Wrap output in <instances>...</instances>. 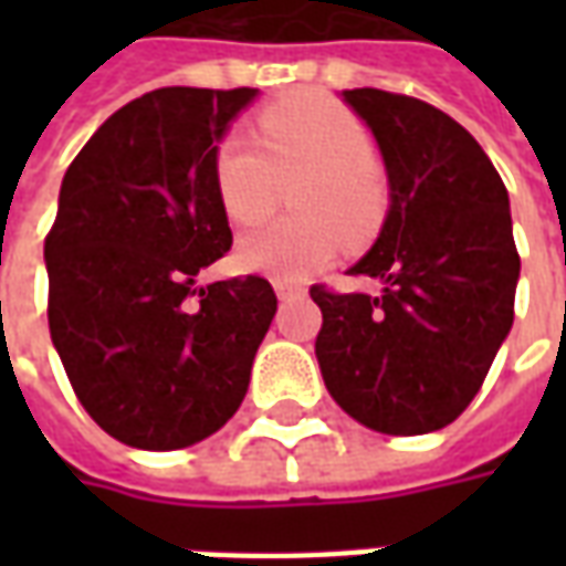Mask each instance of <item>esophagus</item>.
<instances>
[{"mask_svg": "<svg viewBox=\"0 0 566 566\" xmlns=\"http://www.w3.org/2000/svg\"><path fill=\"white\" fill-rule=\"evenodd\" d=\"M303 291V284H294V282H275V294L279 300H287V296H294Z\"/></svg>", "mask_w": 566, "mask_h": 566, "instance_id": "obj_1", "label": "esophagus"}]
</instances>
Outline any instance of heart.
<instances>
[{"label":"heart","instance_id":"b5f03b06","mask_svg":"<svg viewBox=\"0 0 566 566\" xmlns=\"http://www.w3.org/2000/svg\"><path fill=\"white\" fill-rule=\"evenodd\" d=\"M263 149L248 136H227L214 150V190L235 227H258L282 202L284 187L300 221L245 235L235 263L275 282H303L343 251V233L364 242L385 214V181L376 142L345 105L300 93L258 115Z\"/></svg>","mask_w":566,"mask_h":566}]
</instances>
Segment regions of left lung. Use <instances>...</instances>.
<instances>
[{"instance_id": "8db88e82", "label": "left lung", "mask_w": 566, "mask_h": 566, "mask_svg": "<svg viewBox=\"0 0 566 566\" xmlns=\"http://www.w3.org/2000/svg\"><path fill=\"white\" fill-rule=\"evenodd\" d=\"M379 142L391 211L352 275L379 294L312 284L321 376L360 424L416 437L451 424L482 388L515 315L522 260L510 193L467 129L406 93L345 91Z\"/></svg>"}]
</instances>
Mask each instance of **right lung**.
<instances>
[{
	"instance_id": "1",
	"label": "right lung",
	"mask_w": 566,
	"mask_h": 566,
	"mask_svg": "<svg viewBox=\"0 0 566 566\" xmlns=\"http://www.w3.org/2000/svg\"><path fill=\"white\" fill-rule=\"evenodd\" d=\"M254 96L145 93L63 175L44 235L48 327L87 416L133 449H185L227 424L279 306L260 275L193 284L233 245L214 150Z\"/></svg>"
}]
</instances>
